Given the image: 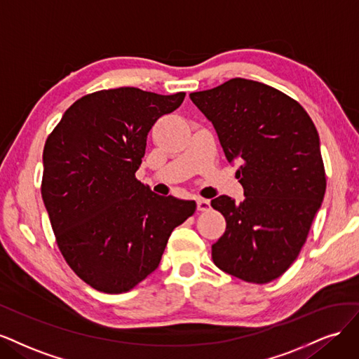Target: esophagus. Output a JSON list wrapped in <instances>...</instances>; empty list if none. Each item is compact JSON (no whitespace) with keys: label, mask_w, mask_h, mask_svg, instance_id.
<instances>
[{"label":"esophagus","mask_w":359,"mask_h":359,"mask_svg":"<svg viewBox=\"0 0 359 359\" xmlns=\"http://www.w3.org/2000/svg\"><path fill=\"white\" fill-rule=\"evenodd\" d=\"M196 209L200 212H209L210 210V201L204 200V198H198L196 200Z\"/></svg>","instance_id":"esophagus-1"}]
</instances>
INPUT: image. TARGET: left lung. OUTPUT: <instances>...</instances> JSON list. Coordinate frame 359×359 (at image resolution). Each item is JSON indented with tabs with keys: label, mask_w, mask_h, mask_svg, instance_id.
Listing matches in <instances>:
<instances>
[{
	"label": "left lung",
	"mask_w": 359,
	"mask_h": 359,
	"mask_svg": "<svg viewBox=\"0 0 359 359\" xmlns=\"http://www.w3.org/2000/svg\"><path fill=\"white\" fill-rule=\"evenodd\" d=\"M192 102L217 133L246 198L212 200L226 221L212 246L222 271L249 283H269L297 259L327 189L319 135L302 104L255 80L231 79L192 92Z\"/></svg>",
	"instance_id": "8db88e82"
}]
</instances>
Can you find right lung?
Returning a JSON list of instances; mask_svg holds the SVG:
<instances>
[{"instance_id":"1","label":"right lung","mask_w":359,"mask_h":359,"mask_svg":"<svg viewBox=\"0 0 359 359\" xmlns=\"http://www.w3.org/2000/svg\"><path fill=\"white\" fill-rule=\"evenodd\" d=\"M184 92H92L73 102L46 140L41 196L70 269L100 292L122 294L156 270L172 229L195 201L154 194L135 179L154 123Z\"/></svg>"}]
</instances>
